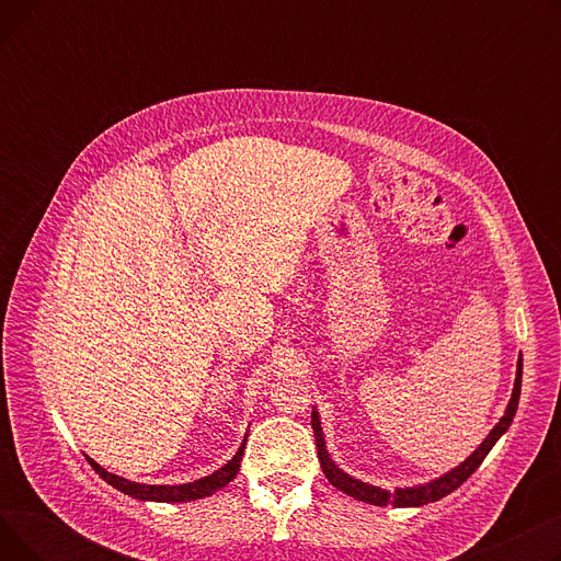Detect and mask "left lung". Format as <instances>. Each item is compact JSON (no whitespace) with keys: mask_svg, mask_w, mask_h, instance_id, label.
Listing matches in <instances>:
<instances>
[{"mask_svg":"<svg viewBox=\"0 0 561 561\" xmlns=\"http://www.w3.org/2000/svg\"><path fill=\"white\" fill-rule=\"evenodd\" d=\"M520 377H523V359H518V368H516V381H514V393H512V400L507 404V411L505 416L500 419V423L489 432V436L482 440V446L470 455L463 463H459L455 470H450V473H446L444 478H438L434 482H427V484H421V486H407V489H396L393 493L387 491V489H379V486H373V484H366L362 480H355L350 478L347 473H343V470L330 459L328 450H325V436H322V430H320V419H318V411L313 409L311 411V427H313V434H316V448H318V459H320V468L322 473H325V478L343 493L357 497V500H364V503H370V505H377V507H387V505H393V507H421V505H427V503H436V500H440L444 495L453 493L457 486H461L470 476L476 473L478 466L484 461V457L489 455V450L495 446V440L503 436L507 432V427L512 425L514 421V414L518 409V398H520Z\"/></svg>","mask_w":561,"mask_h":561,"instance_id":"1","label":"left lung"}]
</instances>
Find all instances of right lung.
Returning <instances> with one entry per match:
<instances>
[{
  "label": "right lung",
  "instance_id": "obj_1",
  "mask_svg": "<svg viewBox=\"0 0 561 561\" xmlns=\"http://www.w3.org/2000/svg\"><path fill=\"white\" fill-rule=\"evenodd\" d=\"M243 450H245V444L239 448V453L233 455L231 461H227L220 470H216L214 476H206L202 480H195V482H188V484H176V486H170V484H138V482H129L121 476H113L108 473V470H104L98 461H93L91 457H88V463H91L95 468V473H100L102 480H106L111 486H115L117 491H123L131 497H138V500H157V503H186V500H199V497H206L211 495L216 491H220L222 486H227L236 473H239L241 468V459H243Z\"/></svg>",
  "mask_w": 561,
  "mask_h": 561
}]
</instances>
